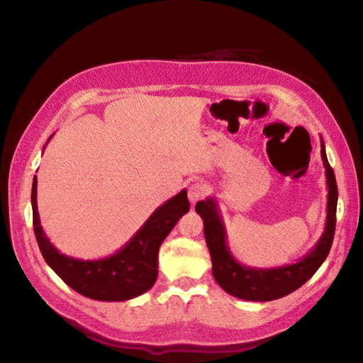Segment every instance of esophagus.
Instances as JSON below:
<instances>
[{
  "instance_id": "1",
  "label": "esophagus",
  "mask_w": 363,
  "mask_h": 363,
  "mask_svg": "<svg viewBox=\"0 0 363 363\" xmlns=\"http://www.w3.org/2000/svg\"><path fill=\"white\" fill-rule=\"evenodd\" d=\"M207 192H208L207 184H204V183H201V182H195V183H192V184L189 186V189H188L189 201H191L192 204H195L196 201L201 200L203 196H204Z\"/></svg>"
}]
</instances>
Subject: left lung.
Returning a JSON list of instances; mask_svg holds the SVG:
<instances>
[{
  "label": "left lung",
  "mask_w": 363,
  "mask_h": 363,
  "mask_svg": "<svg viewBox=\"0 0 363 363\" xmlns=\"http://www.w3.org/2000/svg\"><path fill=\"white\" fill-rule=\"evenodd\" d=\"M321 157L327 175V219L321 239L307 255L296 263L279 268L244 267L232 256L227 247L225 228L213 199L199 201L195 211L203 218L206 244L211 251L213 277L227 294L248 301H271L286 296L309 280L323 265L332 248L336 227L337 186L335 172L327 160L325 147L321 139Z\"/></svg>",
  "instance_id": "8db88e82"
}]
</instances>
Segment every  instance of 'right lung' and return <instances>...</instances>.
<instances>
[{"mask_svg": "<svg viewBox=\"0 0 363 363\" xmlns=\"http://www.w3.org/2000/svg\"><path fill=\"white\" fill-rule=\"evenodd\" d=\"M36 188L38 179L35 177L31 188L33 227L43 259L69 288L100 301H125L152 288L157 280L159 248L179 219L189 212L191 206L188 192L183 189L157 207L138 233L113 256L82 260L60 255L43 233Z\"/></svg>", "mask_w": 363, "mask_h": 363, "instance_id": "1", "label": "right lung"}]
</instances>
